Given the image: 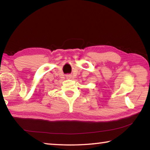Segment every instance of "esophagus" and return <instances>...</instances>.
I'll use <instances>...</instances> for the list:
<instances>
[{"mask_svg": "<svg viewBox=\"0 0 150 150\" xmlns=\"http://www.w3.org/2000/svg\"><path fill=\"white\" fill-rule=\"evenodd\" d=\"M66 78H67V79H70L71 78V75H66Z\"/></svg>", "mask_w": 150, "mask_h": 150, "instance_id": "34e87169", "label": "esophagus"}]
</instances>
